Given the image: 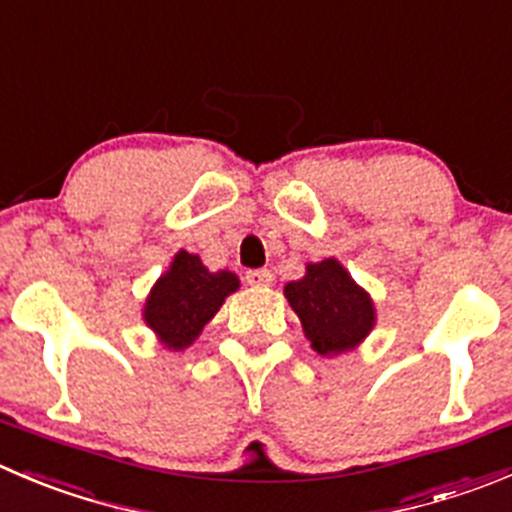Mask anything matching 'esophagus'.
Returning <instances> with one entry per match:
<instances>
[{
	"label": "esophagus",
	"instance_id": "1",
	"mask_svg": "<svg viewBox=\"0 0 512 512\" xmlns=\"http://www.w3.org/2000/svg\"><path fill=\"white\" fill-rule=\"evenodd\" d=\"M246 281L248 286H271L274 284V274L266 269H253L246 271Z\"/></svg>",
	"mask_w": 512,
	"mask_h": 512
}]
</instances>
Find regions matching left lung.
I'll use <instances>...</instances> for the list:
<instances>
[{
  "mask_svg": "<svg viewBox=\"0 0 512 512\" xmlns=\"http://www.w3.org/2000/svg\"><path fill=\"white\" fill-rule=\"evenodd\" d=\"M284 294L321 357L359 347L377 319L369 294L337 259L306 264L304 279L289 281Z\"/></svg>",
  "mask_w": 512,
  "mask_h": 512,
  "instance_id": "obj_1",
  "label": "left lung"
}]
</instances>
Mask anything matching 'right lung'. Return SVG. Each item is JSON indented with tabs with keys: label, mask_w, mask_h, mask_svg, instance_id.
<instances>
[{
	"label": "right lung",
	"mask_w": 512,
	"mask_h": 512,
	"mask_svg": "<svg viewBox=\"0 0 512 512\" xmlns=\"http://www.w3.org/2000/svg\"><path fill=\"white\" fill-rule=\"evenodd\" d=\"M238 289L231 271H208L201 256L178 251L170 269L155 281L145 299L143 319L168 349L191 347L203 326L216 316L228 294Z\"/></svg>",
	"instance_id": "right-lung-1"
}]
</instances>
